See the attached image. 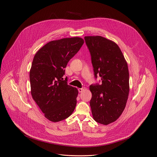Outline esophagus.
Segmentation results:
<instances>
[{
	"label": "esophagus",
	"instance_id": "1",
	"mask_svg": "<svg viewBox=\"0 0 157 157\" xmlns=\"http://www.w3.org/2000/svg\"><path fill=\"white\" fill-rule=\"evenodd\" d=\"M85 90V87H82V88H78V91L79 93H82Z\"/></svg>",
	"mask_w": 157,
	"mask_h": 157
}]
</instances>
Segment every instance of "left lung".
Masks as SVG:
<instances>
[{"label":"left lung","mask_w":157,"mask_h":157,"mask_svg":"<svg viewBox=\"0 0 157 157\" xmlns=\"http://www.w3.org/2000/svg\"><path fill=\"white\" fill-rule=\"evenodd\" d=\"M91 57L95 78L100 85H91L90 102L93 119L108 125L116 121L126 105L129 92V75L127 62L114 41L101 36L85 37Z\"/></svg>","instance_id":"1"}]
</instances>
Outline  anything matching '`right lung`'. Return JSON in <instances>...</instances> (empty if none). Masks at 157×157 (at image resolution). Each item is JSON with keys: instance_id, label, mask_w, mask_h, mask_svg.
<instances>
[{"instance_id": "obj_1", "label": "right lung", "mask_w": 157, "mask_h": 157, "mask_svg": "<svg viewBox=\"0 0 157 157\" xmlns=\"http://www.w3.org/2000/svg\"><path fill=\"white\" fill-rule=\"evenodd\" d=\"M84 44L79 37L53 40L34 56L29 71L31 94L45 117L56 122L69 117L76 105L78 91L67 85L64 68Z\"/></svg>"}]
</instances>
